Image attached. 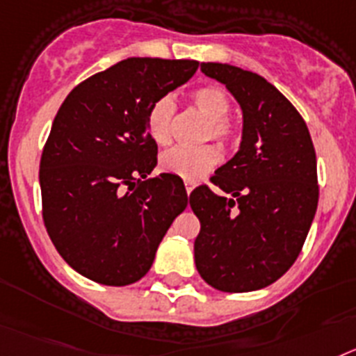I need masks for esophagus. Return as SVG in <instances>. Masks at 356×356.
<instances>
[{"instance_id":"34e87169","label":"esophagus","mask_w":356,"mask_h":356,"mask_svg":"<svg viewBox=\"0 0 356 356\" xmlns=\"http://www.w3.org/2000/svg\"><path fill=\"white\" fill-rule=\"evenodd\" d=\"M184 186H186V193L190 195L191 191H193V188H195V184H193V182H190V181H186V182H184Z\"/></svg>"}]
</instances>
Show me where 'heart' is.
<instances>
[{
    "mask_svg": "<svg viewBox=\"0 0 356 356\" xmlns=\"http://www.w3.org/2000/svg\"><path fill=\"white\" fill-rule=\"evenodd\" d=\"M191 102L197 109L209 120L204 140H213L220 148H231L240 140V125L229 116L231 95L222 86H200L191 92ZM177 104L172 95H163L150 104L147 111V132L154 143L168 145L172 140V123H174ZM218 163V152L206 147H174L159 157L163 172L184 181H199L204 174Z\"/></svg>",
    "mask_w": 356,
    "mask_h": 356,
    "instance_id": "b5f03b06",
    "label": "heart"
}]
</instances>
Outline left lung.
I'll list each match as a JSON object with an SVG mask.
<instances>
[{"label":"left lung","instance_id":"left-lung-1","mask_svg":"<svg viewBox=\"0 0 356 356\" xmlns=\"http://www.w3.org/2000/svg\"><path fill=\"white\" fill-rule=\"evenodd\" d=\"M204 75L233 92L243 111L240 150L191 191L200 220L195 265L222 292H251L280 280L298 259L319 200L317 159L298 109L264 76L202 63Z\"/></svg>","mask_w":356,"mask_h":356}]
</instances>
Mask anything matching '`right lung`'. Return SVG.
<instances>
[{
  "label": "right lung",
  "instance_id": "1",
  "mask_svg": "<svg viewBox=\"0 0 356 356\" xmlns=\"http://www.w3.org/2000/svg\"><path fill=\"white\" fill-rule=\"evenodd\" d=\"M197 60L132 57L80 82L63 102L41 156L42 220L58 254L89 280L131 285L188 206L181 179L148 177L156 98L195 75Z\"/></svg>",
  "mask_w": 356,
  "mask_h": 356
}]
</instances>
